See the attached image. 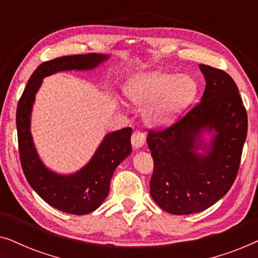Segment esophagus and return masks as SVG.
<instances>
[{
    "label": "esophagus",
    "instance_id": "1",
    "mask_svg": "<svg viewBox=\"0 0 258 258\" xmlns=\"http://www.w3.org/2000/svg\"><path fill=\"white\" fill-rule=\"evenodd\" d=\"M144 143H146V136H144V134L139 132V130L134 132L132 136V144L134 149H140V148L144 146Z\"/></svg>",
    "mask_w": 258,
    "mask_h": 258
}]
</instances>
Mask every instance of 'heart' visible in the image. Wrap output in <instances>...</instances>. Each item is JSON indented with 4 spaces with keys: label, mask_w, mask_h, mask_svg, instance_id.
I'll list each match as a JSON object with an SVG mask.
<instances>
[{
    "label": "heart",
    "mask_w": 258,
    "mask_h": 258,
    "mask_svg": "<svg viewBox=\"0 0 258 258\" xmlns=\"http://www.w3.org/2000/svg\"><path fill=\"white\" fill-rule=\"evenodd\" d=\"M197 86L189 76L163 72H148L126 82L124 95L139 108H144L148 125L164 128L172 124L178 115L191 103Z\"/></svg>",
    "instance_id": "heart-1"
}]
</instances>
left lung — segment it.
I'll list each match as a JSON object with an SVG mask.
<instances>
[{
	"label": "left lung",
	"instance_id": "8db88e82",
	"mask_svg": "<svg viewBox=\"0 0 258 258\" xmlns=\"http://www.w3.org/2000/svg\"><path fill=\"white\" fill-rule=\"evenodd\" d=\"M200 69L207 83L200 103L175 124L147 137L154 160L150 195L172 215L200 213L229 191L248 132L234 80L210 66L200 64Z\"/></svg>",
	"mask_w": 258,
	"mask_h": 258
}]
</instances>
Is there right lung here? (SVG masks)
<instances>
[{"label": "right lung", "mask_w": 258, "mask_h": 258, "mask_svg": "<svg viewBox=\"0 0 258 258\" xmlns=\"http://www.w3.org/2000/svg\"><path fill=\"white\" fill-rule=\"evenodd\" d=\"M110 57L103 54L62 56L42 63L28 81L16 111L17 139L23 172L38 196L49 206L73 215L93 213L108 196L115 169L132 154V128L109 133L89 162L74 174L62 175L45 167L31 136V111L43 79L69 70H93Z\"/></svg>", "instance_id": "1"}]
</instances>
